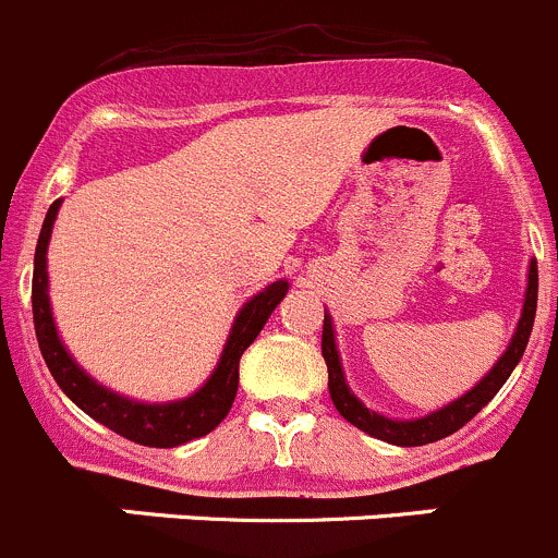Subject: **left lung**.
Wrapping results in <instances>:
<instances>
[{
	"label": "left lung",
	"mask_w": 558,
	"mask_h": 558,
	"mask_svg": "<svg viewBox=\"0 0 558 558\" xmlns=\"http://www.w3.org/2000/svg\"><path fill=\"white\" fill-rule=\"evenodd\" d=\"M534 314H537V260H532L529 266V287H526V301H523V314L518 319L515 336H512L510 347H507L505 355L496 361V366L469 390L466 396H461L459 401L448 404L445 410L432 412L426 417H417V421H390V417L377 415V412L366 410L355 396L350 393L344 383V374H341L339 352H336L333 341V325L330 317L325 314L323 323V357L325 366H328V390L333 407L339 410V415L344 421H350L352 426H357L361 432L372 434V437L383 439V442L401 445V448H417V445L437 442V439L450 437V434L459 432L461 426H466L496 393H499L501 385L507 383V377L512 374V368L521 361L523 350H526V341L532 336Z\"/></svg>",
	"instance_id": "8db88e82"
}]
</instances>
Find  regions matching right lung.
Masks as SVG:
<instances>
[{"label":"right lung","mask_w":558,"mask_h":558,"mask_svg":"<svg viewBox=\"0 0 558 558\" xmlns=\"http://www.w3.org/2000/svg\"><path fill=\"white\" fill-rule=\"evenodd\" d=\"M59 203L53 201L43 222L40 239L35 250V274H32V314H35V333L40 341V352L51 368L59 388L97 423L108 426L110 432L121 434L124 439L146 448H175L190 439L206 437L208 432L225 421L239 390V361L246 347L257 339L266 319L284 298L287 281H274L260 295L252 298L235 317L230 339L225 344L219 366L208 377V383L195 396L173 404H137V401L116 396L113 390L97 385L73 357L68 355L53 328L51 303H48V274H46V250L51 239L53 219H57Z\"/></svg>","instance_id":"obj_1"}]
</instances>
